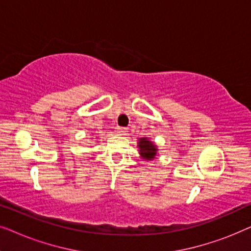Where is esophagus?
I'll return each instance as SVG.
<instances>
[{
	"label": "esophagus",
	"mask_w": 251,
	"mask_h": 251,
	"mask_svg": "<svg viewBox=\"0 0 251 251\" xmlns=\"http://www.w3.org/2000/svg\"><path fill=\"white\" fill-rule=\"evenodd\" d=\"M116 133H118V135H126V133H128V130L125 128H116Z\"/></svg>",
	"instance_id": "esophagus-1"
}]
</instances>
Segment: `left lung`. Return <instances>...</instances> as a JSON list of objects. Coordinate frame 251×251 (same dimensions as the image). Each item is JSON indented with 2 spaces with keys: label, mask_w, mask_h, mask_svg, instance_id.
Segmentation results:
<instances>
[{
  "label": "left lung",
  "mask_w": 251,
  "mask_h": 251,
  "mask_svg": "<svg viewBox=\"0 0 251 251\" xmlns=\"http://www.w3.org/2000/svg\"><path fill=\"white\" fill-rule=\"evenodd\" d=\"M138 149H139V154L142 155L144 160L151 161L156 156V152H157L156 146L154 145L153 142H151L150 139L145 138V137L138 140Z\"/></svg>",
  "instance_id": "8db88e82"
}]
</instances>
